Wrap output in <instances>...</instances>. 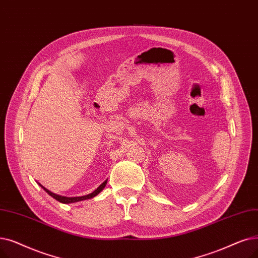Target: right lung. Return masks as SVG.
<instances>
[{
    "instance_id": "add662e5",
    "label": "right lung",
    "mask_w": 258,
    "mask_h": 258,
    "mask_svg": "<svg viewBox=\"0 0 258 258\" xmlns=\"http://www.w3.org/2000/svg\"><path fill=\"white\" fill-rule=\"evenodd\" d=\"M106 183H107V179L102 183L101 186H99L97 187L92 193H90V194H88V195H84V196H78V198H66V196H60V195H56V194H54V193H52V192H50L49 190H47L46 188H44L42 185H40L49 195L50 196H52V198L54 199V200H56L57 202H59V203H63V204H70V203H77V202H81V201H85V200H89V199H92V198H94L95 195H97L99 194L104 188H105V186H106Z\"/></svg>"
}]
</instances>
